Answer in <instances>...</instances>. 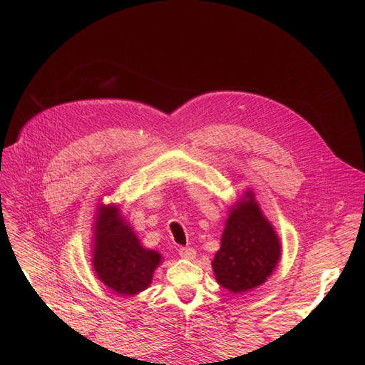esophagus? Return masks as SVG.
I'll return each instance as SVG.
<instances>
[{
	"mask_svg": "<svg viewBox=\"0 0 365 365\" xmlns=\"http://www.w3.org/2000/svg\"><path fill=\"white\" fill-rule=\"evenodd\" d=\"M180 256H181L182 259H187V260H192V259H195V256H196V251H195L193 248H190V247H185V248H180Z\"/></svg>",
	"mask_w": 365,
	"mask_h": 365,
	"instance_id": "obj_1",
	"label": "esophagus"
}]
</instances>
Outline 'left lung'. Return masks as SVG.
Here are the masks:
<instances>
[{"instance_id": "left-lung-1", "label": "left lung", "mask_w": 365, "mask_h": 365, "mask_svg": "<svg viewBox=\"0 0 365 365\" xmlns=\"http://www.w3.org/2000/svg\"><path fill=\"white\" fill-rule=\"evenodd\" d=\"M231 210L213 260L216 282L233 294L257 288L275 269L280 259L277 235L262 215L259 204L247 193Z\"/></svg>"}]
</instances>
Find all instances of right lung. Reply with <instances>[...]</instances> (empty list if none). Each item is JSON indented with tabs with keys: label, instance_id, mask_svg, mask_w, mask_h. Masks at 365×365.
Wrapping results in <instances>:
<instances>
[{
	"label": "right lung",
	"instance_id": "right-lung-1",
	"mask_svg": "<svg viewBox=\"0 0 365 365\" xmlns=\"http://www.w3.org/2000/svg\"><path fill=\"white\" fill-rule=\"evenodd\" d=\"M96 220L93 264L97 277L120 295L145 291L160 264L157 251L140 245L114 205H101Z\"/></svg>",
	"mask_w": 365,
	"mask_h": 365
}]
</instances>
